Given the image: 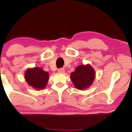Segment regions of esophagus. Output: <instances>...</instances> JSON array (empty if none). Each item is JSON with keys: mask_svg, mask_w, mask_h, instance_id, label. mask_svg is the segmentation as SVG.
Returning <instances> with one entry per match:
<instances>
[{"mask_svg": "<svg viewBox=\"0 0 132 132\" xmlns=\"http://www.w3.org/2000/svg\"><path fill=\"white\" fill-rule=\"evenodd\" d=\"M64 71H65V70H64V68H59L58 70V72L62 73H64Z\"/></svg>", "mask_w": 132, "mask_h": 132, "instance_id": "obj_1", "label": "esophagus"}]
</instances>
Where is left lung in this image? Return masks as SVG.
Here are the masks:
<instances>
[{
    "label": "left lung",
    "mask_w": 132,
    "mask_h": 132,
    "mask_svg": "<svg viewBox=\"0 0 132 132\" xmlns=\"http://www.w3.org/2000/svg\"><path fill=\"white\" fill-rule=\"evenodd\" d=\"M70 76L75 87L79 90H83L93 84L95 78V71L89 64L80 65Z\"/></svg>",
    "instance_id": "left-lung-1"
}]
</instances>
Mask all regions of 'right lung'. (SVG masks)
<instances>
[{"instance_id":"right-lung-1","label":"right lung","mask_w":132,"mask_h":132,"mask_svg":"<svg viewBox=\"0 0 132 132\" xmlns=\"http://www.w3.org/2000/svg\"><path fill=\"white\" fill-rule=\"evenodd\" d=\"M25 78L29 85L36 89L45 88L49 78V74L39 67L27 69L25 71Z\"/></svg>"}]
</instances>
